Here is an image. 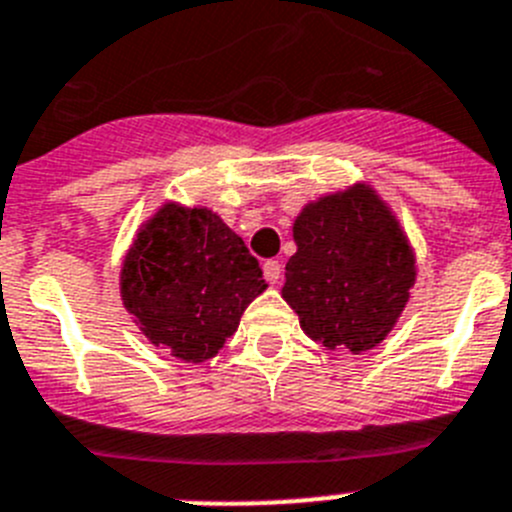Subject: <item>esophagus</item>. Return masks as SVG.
Segmentation results:
<instances>
[{"label": "esophagus", "mask_w": 512, "mask_h": 512, "mask_svg": "<svg viewBox=\"0 0 512 512\" xmlns=\"http://www.w3.org/2000/svg\"><path fill=\"white\" fill-rule=\"evenodd\" d=\"M264 276L269 284H276L281 279V264L279 261H266L264 264Z\"/></svg>", "instance_id": "esophagus-1"}]
</instances>
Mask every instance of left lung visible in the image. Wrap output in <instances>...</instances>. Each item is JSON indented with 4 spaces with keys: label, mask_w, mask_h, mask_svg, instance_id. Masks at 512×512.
Instances as JSON below:
<instances>
[{
    "label": "left lung",
    "mask_w": 512,
    "mask_h": 512,
    "mask_svg": "<svg viewBox=\"0 0 512 512\" xmlns=\"http://www.w3.org/2000/svg\"><path fill=\"white\" fill-rule=\"evenodd\" d=\"M292 233L281 297L307 337L355 355L381 345L416 281L414 248L386 200L355 182L304 205Z\"/></svg>",
    "instance_id": "1"
}]
</instances>
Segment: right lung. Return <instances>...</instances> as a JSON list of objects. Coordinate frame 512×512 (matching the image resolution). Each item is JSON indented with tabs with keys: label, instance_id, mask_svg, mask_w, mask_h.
Masks as SVG:
<instances>
[{
	"label": "right lung",
	"instance_id": "right-lung-1",
	"mask_svg": "<svg viewBox=\"0 0 512 512\" xmlns=\"http://www.w3.org/2000/svg\"><path fill=\"white\" fill-rule=\"evenodd\" d=\"M266 287L259 261L218 213L172 200L144 220L119 276L142 335L185 363L215 358Z\"/></svg>",
	"mask_w": 512,
	"mask_h": 512
}]
</instances>
